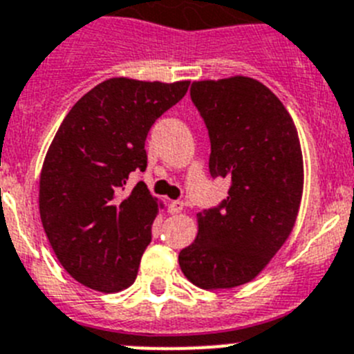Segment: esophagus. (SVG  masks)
Returning <instances> with one entry per match:
<instances>
[{"label": "esophagus", "instance_id": "esophagus-1", "mask_svg": "<svg viewBox=\"0 0 354 354\" xmlns=\"http://www.w3.org/2000/svg\"><path fill=\"white\" fill-rule=\"evenodd\" d=\"M183 209H184V203L179 202V200H174V202H170V205H168L170 214H179L183 212Z\"/></svg>", "mask_w": 354, "mask_h": 354}]
</instances>
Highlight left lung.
Segmentation results:
<instances>
[{
    "label": "left lung",
    "instance_id": "obj_1",
    "mask_svg": "<svg viewBox=\"0 0 354 354\" xmlns=\"http://www.w3.org/2000/svg\"><path fill=\"white\" fill-rule=\"evenodd\" d=\"M191 100L209 129L210 175L232 186L221 205L196 214L198 235L179 265L194 286L230 290L288 241L302 202V149L281 100L251 77L196 80Z\"/></svg>",
    "mask_w": 354,
    "mask_h": 354
}]
</instances>
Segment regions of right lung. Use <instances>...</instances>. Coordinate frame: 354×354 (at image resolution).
<instances>
[{"label":"right lung","mask_w":354,"mask_h":354,"mask_svg":"<svg viewBox=\"0 0 354 354\" xmlns=\"http://www.w3.org/2000/svg\"><path fill=\"white\" fill-rule=\"evenodd\" d=\"M187 87L189 80H105L71 106L45 154V235L64 270L91 290L118 293L137 279L161 203L144 183L124 193L126 180L145 170L149 129Z\"/></svg>","instance_id":"add662e5"}]
</instances>
